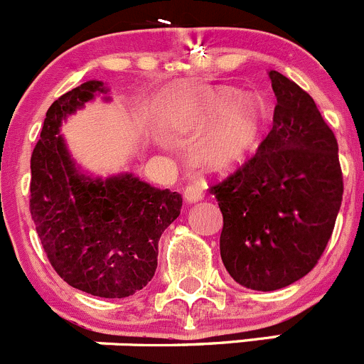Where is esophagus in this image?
I'll use <instances>...</instances> for the list:
<instances>
[{
    "label": "esophagus",
    "instance_id": "34e87169",
    "mask_svg": "<svg viewBox=\"0 0 364 364\" xmlns=\"http://www.w3.org/2000/svg\"><path fill=\"white\" fill-rule=\"evenodd\" d=\"M184 198H186V202H189V203L200 202V200L203 198V189L200 188V184H196V182L188 184L184 189Z\"/></svg>",
    "mask_w": 364,
    "mask_h": 364
}]
</instances>
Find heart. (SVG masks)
I'll return each instance as SVG.
<instances>
[{
  "label": "heart",
  "mask_w": 364,
  "mask_h": 364,
  "mask_svg": "<svg viewBox=\"0 0 364 364\" xmlns=\"http://www.w3.org/2000/svg\"><path fill=\"white\" fill-rule=\"evenodd\" d=\"M240 95L232 87L210 89L198 98L195 116L176 119L180 127L216 121L198 144L200 159L213 168L230 169L243 164L257 150L264 134L266 103L254 96L237 100Z\"/></svg>",
  "instance_id": "b5f03b06"
}]
</instances>
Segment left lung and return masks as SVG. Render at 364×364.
Wrapping results in <instances>:
<instances>
[{"instance_id": "obj_1", "label": "left lung", "mask_w": 364, "mask_h": 364, "mask_svg": "<svg viewBox=\"0 0 364 364\" xmlns=\"http://www.w3.org/2000/svg\"><path fill=\"white\" fill-rule=\"evenodd\" d=\"M273 127L241 168L214 184L221 261L237 284L275 291L316 266L343 200L338 141L314 100L269 71Z\"/></svg>"}]
</instances>
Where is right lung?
<instances>
[{
    "mask_svg": "<svg viewBox=\"0 0 364 364\" xmlns=\"http://www.w3.org/2000/svg\"><path fill=\"white\" fill-rule=\"evenodd\" d=\"M96 92L105 85L89 80L48 109L30 161V214L60 279L89 295L124 299L154 279L159 240L178 218L182 196L132 173L92 178L80 171L58 132Z\"/></svg>",
    "mask_w": 364,
    "mask_h": 364,
    "instance_id": "add662e5",
    "label": "right lung"
}]
</instances>
